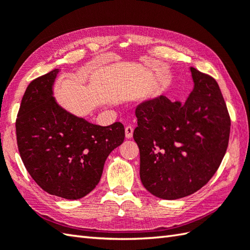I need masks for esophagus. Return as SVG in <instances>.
Masks as SVG:
<instances>
[{
    "mask_svg": "<svg viewBox=\"0 0 250 250\" xmlns=\"http://www.w3.org/2000/svg\"><path fill=\"white\" fill-rule=\"evenodd\" d=\"M133 136V128L131 125L125 126V137L126 139H131Z\"/></svg>",
    "mask_w": 250,
    "mask_h": 250,
    "instance_id": "1",
    "label": "esophagus"
}]
</instances>
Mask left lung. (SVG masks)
<instances>
[{"label":"left lung","instance_id":"1","mask_svg":"<svg viewBox=\"0 0 250 250\" xmlns=\"http://www.w3.org/2000/svg\"><path fill=\"white\" fill-rule=\"evenodd\" d=\"M194 88L185 103L164 95L137 106L133 137L144 187L175 200L214 176L229 144L231 119L215 78L191 67Z\"/></svg>","mask_w":250,"mask_h":250}]
</instances>
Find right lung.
<instances>
[{
    "label": "right lung",
    "instance_id": "1",
    "mask_svg": "<svg viewBox=\"0 0 250 250\" xmlns=\"http://www.w3.org/2000/svg\"><path fill=\"white\" fill-rule=\"evenodd\" d=\"M59 68L33 79L16 119L17 145L26 171L49 194L77 200L95 188L105 160L125 140V126H101L61 108L52 97Z\"/></svg>",
    "mask_w": 250,
    "mask_h": 250
}]
</instances>
